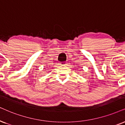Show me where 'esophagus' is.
Instances as JSON below:
<instances>
[{
  "label": "esophagus",
  "mask_w": 125,
  "mask_h": 125,
  "mask_svg": "<svg viewBox=\"0 0 125 125\" xmlns=\"http://www.w3.org/2000/svg\"><path fill=\"white\" fill-rule=\"evenodd\" d=\"M59 64L60 66H64L66 65V63L65 62H61V63H60Z\"/></svg>",
  "instance_id": "esophagus-1"
}]
</instances>
